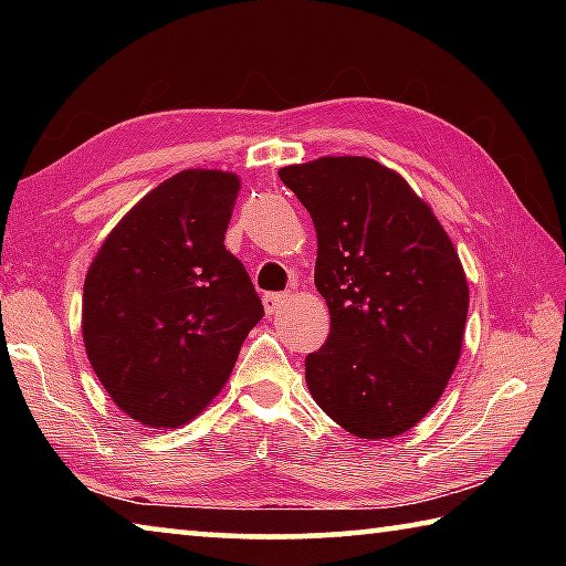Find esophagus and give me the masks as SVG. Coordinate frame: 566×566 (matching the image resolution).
Here are the masks:
<instances>
[{
    "mask_svg": "<svg viewBox=\"0 0 566 566\" xmlns=\"http://www.w3.org/2000/svg\"><path fill=\"white\" fill-rule=\"evenodd\" d=\"M286 302H290V294H264L262 300L266 314H276Z\"/></svg>",
    "mask_w": 566,
    "mask_h": 566,
    "instance_id": "esophagus-1",
    "label": "esophagus"
}]
</instances>
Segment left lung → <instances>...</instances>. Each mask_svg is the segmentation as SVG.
<instances>
[{
    "label": "left lung",
    "mask_w": 566,
    "mask_h": 566,
    "mask_svg": "<svg viewBox=\"0 0 566 566\" xmlns=\"http://www.w3.org/2000/svg\"><path fill=\"white\" fill-rule=\"evenodd\" d=\"M317 232L329 337L304 361L312 397L359 439L409 432L462 354L469 284L452 239L399 171L369 157L280 169Z\"/></svg>",
    "instance_id": "8db88e82"
}]
</instances>
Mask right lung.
<instances>
[{"mask_svg":"<svg viewBox=\"0 0 566 566\" xmlns=\"http://www.w3.org/2000/svg\"><path fill=\"white\" fill-rule=\"evenodd\" d=\"M239 187L222 169L165 179L119 219L84 276L82 337L94 375L149 429L195 419L264 317L244 264L224 247Z\"/></svg>","mask_w":566,"mask_h":566,"instance_id":"add662e5","label":"right lung"}]
</instances>
